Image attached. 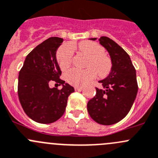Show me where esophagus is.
<instances>
[{
	"mask_svg": "<svg viewBox=\"0 0 158 158\" xmlns=\"http://www.w3.org/2000/svg\"><path fill=\"white\" fill-rule=\"evenodd\" d=\"M82 86H76L75 87V90L76 91H80V90H82Z\"/></svg>",
	"mask_w": 158,
	"mask_h": 158,
	"instance_id": "obj_1",
	"label": "esophagus"
}]
</instances>
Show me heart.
<instances>
[{"label":"heart","mask_w":158,"mask_h":158,"mask_svg":"<svg viewBox=\"0 0 158 158\" xmlns=\"http://www.w3.org/2000/svg\"><path fill=\"white\" fill-rule=\"evenodd\" d=\"M74 45H65L60 47L57 52V61L62 70H65L70 66L73 57ZM81 52L89 56L86 66L84 70L72 69L65 75V79L70 85L82 86L94 79L99 75L105 77L110 73L112 62L110 58L105 55V49L101 45L93 42H82L79 45Z\"/></svg>","instance_id":"b5f03b06"}]
</instances>
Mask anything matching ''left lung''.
Masks as SVG:
<instances>
[{
    "label": "left lung",
    "instance_id": "left-lung-1",
    "mask_svg": "<svg viewBox=\"0 0 158 158\" xmlns=\"http://www.w3.org/2000/svg\"><path fill=\"white\" fill-rule=\"evenodd\" d=\"M99 41L110 54L112 69L109 76L99 82L102 89L96 88V96L87 103V110L96 123L112 125L128 114L137 96L138 85L136 69L129 55L108 37H100Z\"/></svg>",
    "mask_w": 158,
    "mask_h": 158
}]
</instances>
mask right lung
<instances>
[{
	"instance_id": "add662e5",
	"label": "right lung",
	"mask_w": 158,
	"mask_h": 158,
	"mask_svg": "<svg viewBox=\"0 0 158 158\" xmlns=\"http://www.w3.org/2000/svg\"><path fill=\"white\" fill-rule=\"evenodd\" d=\"M63 42L52 37L35 47L27 56L19 72L18 93L24 113L40 123H52L64 114L68 97L74 88L60 79L62 71L56 51ZM52 81L62 85L61 90L50 88Z\"/></svg>"
}]
</instances>
